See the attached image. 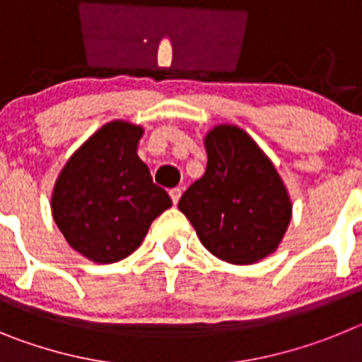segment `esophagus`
<instances>
[{"mask_svg":"<svg viewBox=\"0 0 362 362\" xmlns=\"http://www.w3.org/2000/svg\"><path fill=\"white\" fill-rule=\"evenodd\" d=\"M181 194H183V190H181V188H172L170 190V197H172V201H174V204H177L179 203V199H181Z\"/></svg>","mask_w":362,"mask_h":362,"instance_id":"1","label":"esophagus"}]
</instances>
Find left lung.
<instances>
[{
    "label": "left lung",
    "instance_id": "8db88e82",
    "mask_svg": "<svg viewBox=\"0 0 362 362\" xmlns=\"http://www.w3.org/2000/svg\"><path fill=\"white\" fill-rule=\"evenodd\" d=\"M206 172L179 199V210L210 254L254 264L277 250L292 221L279 172L243 129L221 123L204 136Z\"/></svg>",
    "mask_w": 362,
    "mask_h": 362
}]
</instances>
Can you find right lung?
<instances>
[{"label": "right lung", "instance_id": "add662e5", "mask_svg": "<svg viewBox=\"0 0 362 362\" xmlns=\"http://www.w3.org/2000/svg\"><path fill=\"white\" fill-rule=\"evenodd\" d=\"M141 124L114 119L92 134L69 158L50 199L52 217L66 243L99 264L129 257L152 221L172 206L137 156Z\"/></svg>", "mask_w": 362, "mask_h": 362}]
</instances>
